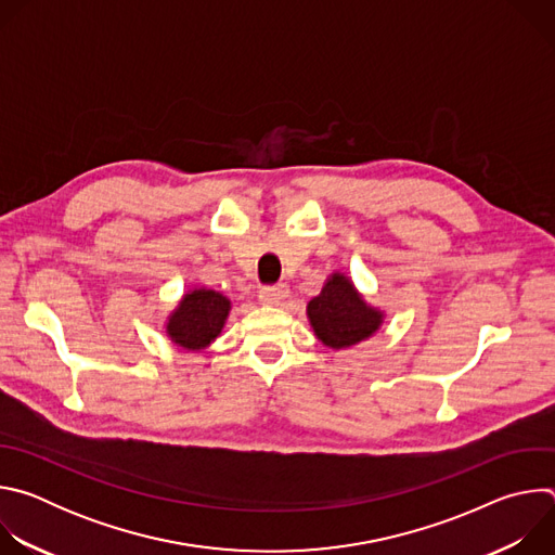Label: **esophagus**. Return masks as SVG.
<instances>
[{"instance_id":"esophagus-1","label":"esophagus","mask_w":555,"mask_h":555,"mask_svg":"<svg viewBox=\"0 0 555 555\" xmlns=\"http://www.w3.org/2000/svg\"><path fill=\"white\" fill-rule=\"evenodd\" d=\"M289 296V287L285 283L279 285H270V287H261L259 298L263 305H272V307H281Z\"/></svg>"}]
</instances>
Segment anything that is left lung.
Listing matches in <instances>:
<instances>
[{"label": "left lung", "mask_w": 555, "mask_h": 555, "mask_svg": "<svg viewBox=\"0 0 555 555\" xmlns=\"http://www.w3.org/2000/svg\"><path fill=\"white\" fill-rule=\"evenodd\" d=\"M386 319V311L371 305L351 276L334 270L319 296L307 302V321L313 336L325 347L340 351L373 338Z\"/></svg>", "instance_id": "obj_1"}]
</instances>
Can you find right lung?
<instances>
[{"label":"right lung","instance_id":"obj_1","mask_svg":"<svg viewBox=\"0 0 555 555\" xmlns=\"http://www.w3.org/2000/svg\"><path fill=\"white\" fill-rule=\"evenodd\" d=\"M230 309L232 302L221 292L193 287L169 311L165 334L184 351H204L221 336Z\"/></svg>","mask_w":555,"mask_h":555}]
</instances>
